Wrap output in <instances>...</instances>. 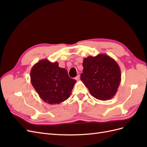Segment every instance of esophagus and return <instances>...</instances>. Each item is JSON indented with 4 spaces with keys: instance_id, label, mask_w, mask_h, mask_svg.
Masks as SVG:
<instances>
[{
    "instance_id": "1",
    "label": "esophagus",
    "mask_w": 147,
    "mask_h": 147,
    "mask_svg": "<svg viewBox=\"0 0 147 147\" xmlns=\"http://www.w3.org/2000/svg\"><path fill=\"white\" fill-rule=\"evenodd\" d=\"M80 78V75H78L76 77H75V80H77V81L79 80Z\"/></svg>"
}]
</instances>
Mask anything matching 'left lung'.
Masks as SVG:
<instances>
[{
	"label": "left lung",
	"mask_w": 147,
	"mask_h": 147,
	"mask_svg": "<svg viewBox=\"0 0 147 147\" xmlns=\"http://www.w3.org/2000/svg\"><path fill=\"white\" fill-rule=\"evenodd\" d=\"M80 79L96 99L107 100L116 94L121 82V70L115 61L104 54L83 59Z\"/></svg>",
	"instance_id": "1"
}]
</instances>
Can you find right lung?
I'll list each match as a JSON object with an SVG mask.
<instances>
[{"label": "right lung", "instance_id": "obj_1", "mask_svg": "<svg viewBox=\"0 0 147 147\" xmlns=\"http://www.w3.org/2000/svg\"><path fill=\"white\" fill-rule=\"evenodd\" d=\"M30 82L40 97L49 104H60L67 99L76 80L57 62L39 61L30 70Z\"/></svg>", "mask_w": 147, "mask_h": 147}]
</instances>
